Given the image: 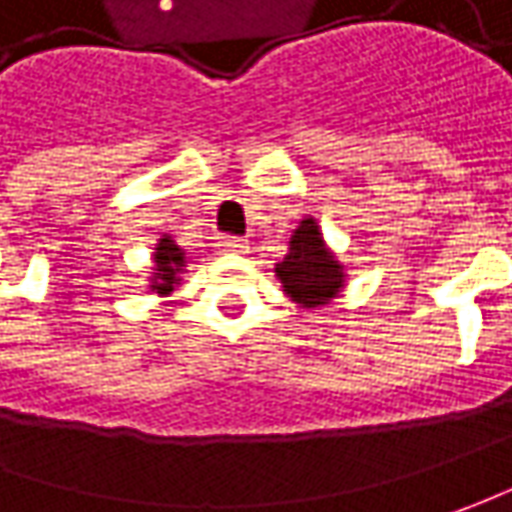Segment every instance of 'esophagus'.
<instances>
[{
    "instance_id": "1",
    "label": "esophagus",
    "mask_w": 512,
    "mask_h": 512,
    "mask_svg": "<svg viewBox=\"0 0 512 512\" xmlns=\"http://www.w3.org/2000/svg\"><path fill=\"white\" fill-rule=\"evenodd\" d=\"M222 250L225 253H247V242L242 236H225L222 239Z\"/></svg>"
}]
</instances>
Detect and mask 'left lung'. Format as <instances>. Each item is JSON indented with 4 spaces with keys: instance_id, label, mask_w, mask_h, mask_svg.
I'll use <instances>...</instances> for the list:
<instances>
[{
    "instance_id": "1",
    "label": "left lung",
    "mask_w": 512,
    "mask_h": 512,
    "mask_svg": "<svg viewBox=\"0 0 512 512\" xmlns=\"http://www.w3.org/2000/svg\"><path fill=\"white\" fill-rule=\"evenodd\" d=\"M276 276L282 279L293 302L305 307L327 305L342 287V267L333 262L319 236L313 219H305L290 239V253L276 265Z\"/></svg>"
}]
</instances>
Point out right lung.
<instances>
[{"instance_id": "add662e5", "label": "right lung", "mask_w": 512, "mask_h": 512, "mask_svg": "<svg viewBox=\"0 0 512 512\" xmlns=\"http://www.w3.org/2000/svg\"><path fill=\"white\" fill-rule=\"evenodd\" d=\"M182 259H185V253L173 245V239H162L159 242V247H156V270L159 273H156V282H153L156 293H170L173 290V285L179 282L176 273L182 267Z\"/></svg>"}]
</instances>
